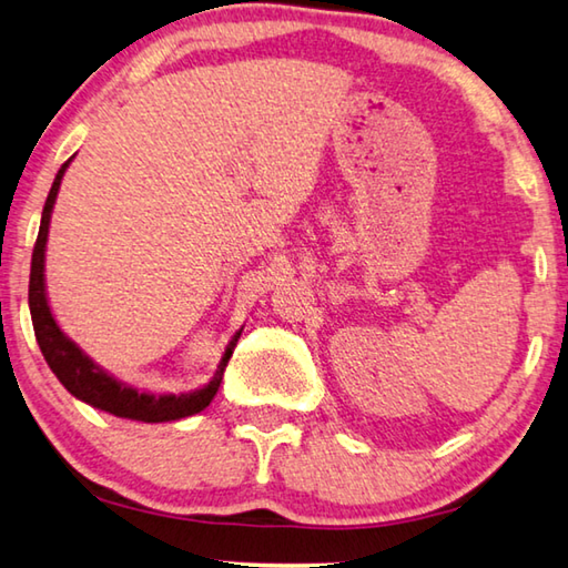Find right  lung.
<instances>
[{"mask_svg":"<svg viewBox=\"0 0 568 568\" xmlns=\"http://www.w3.org/2000/svg\"><path fill=\"white\" fill-rule=\"evenodd\" d=\"M70 161L72 158H68V161L62 163V169L58 171V175H54L50 196L44 201V209H42L40 234H37L34 251H32L30 314L34 324L37 345H40L50 369L58 375L60 383L68 387V393L82 399V403L98 407V410H105L115 417H128V420H141V423H169V420H181V417L201 413L203 407H209L213 395L219 393L223 369L229 365V357L236 347L241 332H236V337L229 342L216 375H213V379L206 387H201L196 393H189V395H148V393H138V389L128 387L123 383H118L115 377H110L108 372H102L88 355H82V349L74 345L72 339L64 337L58 327V322H54L48 304V294H44V246H48V229H50L54 199H58L60 181L64 171H68Z\"/></svg>","mask_w":568,"mask_h":568,"instance_id":"obj_1","label":"right lung"}]
</instances>
